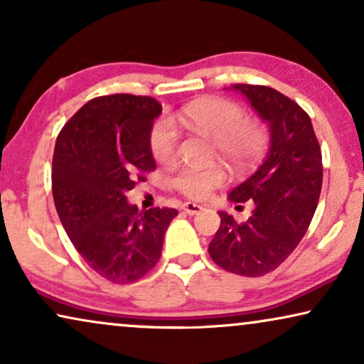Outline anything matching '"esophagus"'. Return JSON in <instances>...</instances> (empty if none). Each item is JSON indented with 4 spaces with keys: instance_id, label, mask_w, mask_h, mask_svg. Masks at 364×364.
Masks as SVG:
<instances>
[{
    "instance_id": "1",
    "label": "esophagus",
    "mask_w": 364,
    "mask_h": 364,
    "mask_svg": "<svg viewBox=\"0 0 364 364\" xmlns=\"http://www.w3.org/2000/svg\"><path fill=\"white\" fill-rule=\"evenodd\" d=\"M183 212L188 213V215H197V213H200V210H203L202 205H198V203H193V202H186L182 205Z\"/></svg>"
}]
</instances>
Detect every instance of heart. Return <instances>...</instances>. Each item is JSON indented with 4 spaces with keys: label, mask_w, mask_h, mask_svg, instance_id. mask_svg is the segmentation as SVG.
Returning a JSON list of instances; mask_svg holds the SVG:
<instances>
[{
    "label": "heart",
    "mask_w": 364,
    "mask_h": 364,
    "mask_svg": "<svg viewBox=\"0 0 364 364\" xmlns=\"http://www.w3.org/2000/svg\"><path fill=\"white\" fill-rule=\"evenodd\" d=\"M178 126L193 129L213 139L217 152L233 171H243L257 162L265 151L267 136L245 112L227 99H202L183 106L173 116ZM177 131L171 121H157L151 131V151L157 162L173 161L177 151ZM227 173L220 166H183L172 178V186L186 197L203 198L225 182Z\"/></svg>",
    "instance_id": "b5f03b06"
}]
</instances>
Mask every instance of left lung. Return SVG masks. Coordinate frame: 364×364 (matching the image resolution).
Here are the masks:
<instances>
[{
	"label": "left lung",
	"instance_id": "left-lung-1",
	"mask_svg": "<svg viewBox=\"0 0 364 364\" xmlns=\"http://www.w3.org/2000/svg\"><path fill=\"white\" fill-rule=\"evenodd\" d=\"M267 122L270 146L265 161L228 193V200L253 202L252 217L237 223L218 212L220 228L208 245L223 270L262 277L287 260L305 235L321 192V149L311 119L290 97L267 86L233 84Z\"/></svg>",
	"mask_w": 364,
	"mask_h": 364
}]
</instances>
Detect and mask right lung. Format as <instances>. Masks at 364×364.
<instances>
[{
  "instance_id": "obj_1",
  "label": "right lung",
  "mask_w": 364,
  "mask_h": 364,
  "mask_svg": "<svg viewBox=\"0 0 364 364\" xmlns=\"http://www.w3.org/2000/svg\"><path fill=\"white\" fill-rule=\"evenodd\" d=\"M154 97L112 94L91 99L66 122L53 156V197L59 220L79 255L112 283L151 272L176 208L141 212L126 192L156 168Z\"/></svg>"
}]
</instances>
